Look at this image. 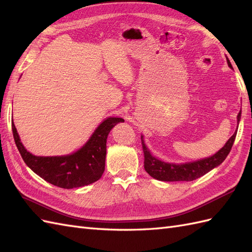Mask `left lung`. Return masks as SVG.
<instances>
[{"label": "left lung", "mask_w": 252, "mask_h": 252, "mask_svg": "<svg viewBox=\"0 0 252 252\" xmlns=\"http://www.w3.org/2000/svg\"><path fill=\"white\" fill-rule=\"evenodd\" d=\"M228 66L232 67L229 60H227ZM241 120V111L238 114V126ZM236 131L232 134L231 138L227 141L223 148H220L216 155L212 157L202 158L200 161L189 162L185 164H171L159 161L150 154V151L144 143L143 135H141L142 147L144 152V168L150 177L158 181L164 182H175V181H193L201 178L212 170L215 167L224 162V159L229 155L232 145L235 140Z\"/></svg>", "instance_id": "1"}]
</instances>
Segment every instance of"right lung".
I'll list each match as a JSON object with an SVG mask.
<instances>
[{
	"mask_svg": "<svg viewBox=\"0 0 252 252\" xmlns=\"http://www.w3.org/2000/svg\"><path fill=\"white\" fill-rule=\"evenodd\" d=\"M121 118H108L100 124L82 148L62 157H36L25 149L17 128L11 124L14 142L25 164L50 184L71 189L93 184L101 179L105 170L106 142L111 129Z\"/></svg>",
	"mask_w": 252,
	"mask_h": 252,
	"instance_id": "1",
	"label": "right lung"
}]
</instances>
